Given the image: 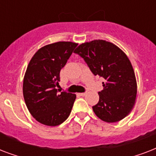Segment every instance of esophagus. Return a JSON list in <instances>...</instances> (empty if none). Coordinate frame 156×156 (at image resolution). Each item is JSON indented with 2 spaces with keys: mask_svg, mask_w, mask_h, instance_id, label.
<instances>
[{
  "mask_svg": "<svg viewBox=\"0 0 156 156\" xmlns=\"http://www.w3.org/2000/svg\"><path fill=\"white\" fill-rule=\"evenodd\" d=\"M78 95H81V96H86L87 95V92H84V93H78Z\"/></svg>",
  "mask_w": 156,
  "mask_h": 156,
  "instance_id": "34e87169",
  "label": "esophagus"
}]
</instances>
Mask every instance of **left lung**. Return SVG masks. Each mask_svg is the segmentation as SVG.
Listing matches in <instances>:
<instances>
[{
	"label": "left lung",
	"mask_w": 156,
	"mask_h": 156,
	"mask_svg": "<svg viewBox=\"0 0 156 156\" xmlns=\"http://www.w3.org/2000/svg\"><path fill=\"white\" fill-rule=\"evenodd\" d=\"M80 55L94 75L104 78L100 100L92 107L96 116L108 123L124 119L133 109L137 95V81L126 54L106 40L83 43L74 51Z\"/></svg>",
	"instance_id": "1"
}]
</instances>
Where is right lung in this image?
Listing matches in <instances>:
<instances>
[{
	"label": "right lung",
	"instance_id": "add662e5",
	"mask_svg": "<svg viewBox=\"0 0 156 156\" xmlns=\"http://www.w3.org/2000/svg\"><path fill=\"white\" fill-rule=\"evenodd\" d=\"M78 44L60 41L40 48L30 59L23 78V92L31 116L40 123L56 126L68 118L75 94L58 93L60 72Z\"/></svg>",
	"mask_w": 156,
	"mask_h": 156
}]
</instances>
